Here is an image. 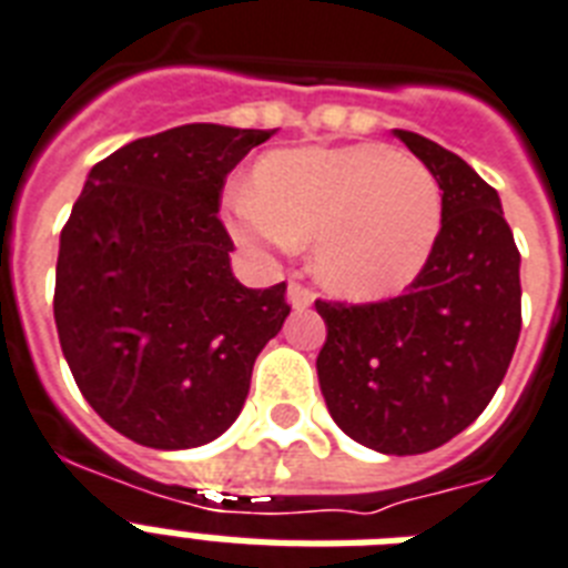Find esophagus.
Wrapping results in <instances>:
<instances>
[{"label": "esophagus", "mask_w": 568, "mask_h": 568, "mask_svg": "<svg viewBox=\"0 0 568 568\" xmlns=\"http://www.w3.org/2000/svg\"><path fill=\"white\" fill-rule=\"evenodd\" d=\"M288 303H292L294 308H308L315 303V292H312L308 285L300 283V280H292V283H288Z\"/></svg>", "instance_id": "1"}]
</instances>
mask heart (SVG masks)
Listing matches in <instances>:
<instances>
[{
    "instance_id": "heart-1",
    "label": "heart",
    "mask_w": 568,
    "mask_h": 568,
    "mask_svg": "<svg viewBox=\"0 0 568 568\" xmlns=\"http://www.w3.org/2000/svg\"><path fill=\"white\" fill-rule=\"evenodd\" d=\"M227 215L247 244L312 239L321 283L376 300L403 292L423 271L444 201L432 169L388 145L294 149L262 156L253 192H230Z\"/></svg>"
}]
</instances>
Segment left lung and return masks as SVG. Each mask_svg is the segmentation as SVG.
<instances>
[{"label":"left lung","instance_id":"obj_1","mask_svg":"<svg viewBox=\"0 0 568 568\" xmlns=\"http://www.w3.org/2000/svg\"><path fill=\"white\" fill-rule=\"evenodd\" d=\"M444 189L432 256L399 297L315 300L317 379L332 419L367 449H437L487 408L523 329L519 251L499 192L437 142L394 131Z\"/></svg>","mask_w":568,"mask_h":568}]
</instances>
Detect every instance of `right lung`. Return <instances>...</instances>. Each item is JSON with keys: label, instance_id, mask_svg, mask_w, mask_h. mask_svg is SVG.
<instances>
[{"label": "right lung", "instance_id": "obj_1", "mask_svg": "<svg viewBox=\"0 0 568 568\" xmlns=\"http://www.w3.org/2000/svg\"><path fill=\"white\" fill-rule=\"evenodd\" d=\"M274 131L183 124L92 165L60 230L54 324L87 403L151 449L224 435L253 362L283 329L285 283L244 288L224 180Z\"/></svg>", "mask_w": 568, "mask_h": 568}]
</instances>
